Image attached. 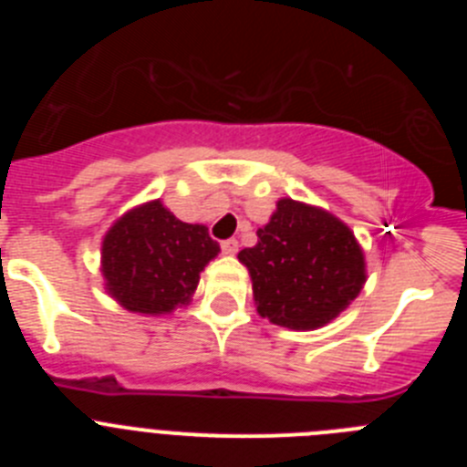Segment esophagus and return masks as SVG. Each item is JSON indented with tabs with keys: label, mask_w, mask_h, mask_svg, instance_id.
Listing matches in <instances>:
<instances>
[{
	"label": "esophagus",
	"mask_w": 467,
	"mask_h": 467,
	"mask_svg": "<svg viewBox=\"0 0 467 467\" xmlns=\"http://www.w3.org/2000/svg\"><path fill=\"white\" fill-rule=\"evenodd\" d=\"M222 253H224V254H236L238 253V241H236V238L222 241Z\"/></svg>",
	"instance_id": "34e87169"
}]
</instances>
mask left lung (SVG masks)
I'll list each match as a JSON object with an SVG mask.
<instances>
[{"label": "left lung", "mask_w": 467, "mask_h": 467, "mask_svg": "<svg viewBox=\"0 0 467 467\" xmlns=\"http://www.w3.org/2000/svg\"><path fill=\"white\" fill-rule=\"evenodd\" d=\"M253 280L257 313L287 329L332 323L360 295L365 253L353 231L332 213L280 198L257 245L238 253Z\"/></svg>", "instance_id": "8db88e82"}]
</instances>
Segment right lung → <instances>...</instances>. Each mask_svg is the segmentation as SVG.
<instances>
[{
    "instance_id": "add662e5",
    "label": "right lung",
    "mask_w": 467,
    "mask_h": 467,
    "mask_svg": "<svg viewBox=\"0 0 467 467\" xmlns=\"http://www.w3.org/2000/svg\"><path fill=\"white\" fill-rule=\"evenodd\" d=\"M217 253L208 226L177 220L156 198L128 210L102 238L105 290L130 313H172L192 301Z\"/></svg>"
}]
</instances>
